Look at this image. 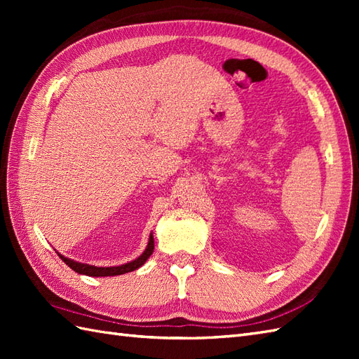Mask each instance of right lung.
<instances>
[{
  "instance_id": "add662e5",
  "label": "right lung",
  "mask_w": 359,
  "mask_h": 359,
  "mask_svg": "<svg viewBox=\"0 0 359 359\" xmlns=\"http://www.w3.org/2000/svg\"><path fill=\"white\" fill-rule=\"evenodd\" d=\"M154 251V238H152V233L149 234V241L148 245L144 248L143 253L134 259V261L118 265V266H95V265H89V264H81V262H75L69 257H65L58 253V256L63 259V262H66V265H69L71 269L79 273V274H86V276H93V278H100V276H118V274H125L129 271H134L142 266L144 262L148 261V257L152 255Z\"/></svg>"
}]
</instances>
